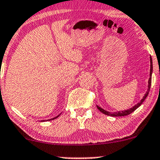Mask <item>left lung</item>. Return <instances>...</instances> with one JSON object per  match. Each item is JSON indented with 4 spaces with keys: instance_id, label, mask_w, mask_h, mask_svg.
I'll list each match as a JSON object with an SVG mask.
<instances>
[{
    "instance_id": "obj_1",
    "label": "left lung",
    "mask_w": 160,
    "mask_h": 160,
    "mask_svg": "<svg viewBox=\"0 0 160 160\" xmlns=\"http://www.w3.org/2000/svg\"><path fill=\"white\" fill-rule=\"evenodd\" d=\"M150 78H149V80H148V89H147V92L145 93L144 96L143 97V99L140 100V102H138V104L135 105V106H133L132 108H129V109L124 110V111H122V112L119 111V112H110L106 111L105 109L102 108L101 107L96 106H97L98 109H99L100 112H102L103 114H105V115H109V116H112V117H118V116H125V115H128L131 113H132L133 112H134L135 110H136L137 108H138L140 106H141V104L143 102V101H144L146 98H147V96H148L149 92H150V86H151L152 73V61L151 56L150 57Z\"/></svg>"
}]
</instances>
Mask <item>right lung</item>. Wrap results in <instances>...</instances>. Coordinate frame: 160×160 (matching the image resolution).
I'll use <instances>...</instances> for the list:
<instances>
[{
  "instance_id": "obj_1",
  "label": "right lung",
  "mask_w": 160,
  "mask_h": 160,
  "mask_svg": "<svg viewBox=\"0 0 160 160\" xmlns=\"http://www.w3.org/2000/svg\"><path fill=\"white\" fill-rule=\"evenodd\" d=\"M59 115H58V116H56V117H54V118H52V119H48V120H46V121H51V120H54V119H55V118H57L58 117H59ZM46 121L45 120H42L41 122H46Z\"/></svg>"
}]
</instances>
